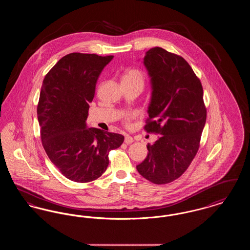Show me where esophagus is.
I'll return each mask as SVG.
<instances>
[{"label": "esophagus", "instance_id": "obj_1", "mask_svg": "<svg viewBox=\"0 0 250 250\" xmlns=\"http://www.w3.org/2000/svg\"><path fill=\"white\" fill-rule=\"evenodd\" d=\"M132 143H134V139L130 137L129 135H125V143L131 144Z\"/></svg>", "mask_w": 250, "mask_h": 250}]
</instances>
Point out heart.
Segmentation results:
<instances>
[{
  "mask_svg": "<svg viewBox=\"0 0 250 250\" xmlns=\"http://www.w3.org/2000/svg\"><path fill=\"white\" fill-rule=\"evenodd\" d=\"M123 81H128V82H140L143 83L144 81V76H143V72L138 70V69H128L126 70L125 75H124V79ZM138 116V114L136 112H126L123 114V120L125 124V125H130L131 121L135 119Z\"/></svg>",
  "mask_w": 250,
  "mask_h": 250,
  "instance_id": "1",
  "label": "heart"
}]
</instances>
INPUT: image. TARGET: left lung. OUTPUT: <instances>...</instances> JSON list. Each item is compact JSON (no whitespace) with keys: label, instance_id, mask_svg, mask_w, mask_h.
<instances>
[{"label":"left lung","instance_id":"1","mask_svg":"<svg viewBox=\"0 0 250 250\" xmlns=\"http://www.w3.org/2000/svg\"><path fill=\"white\" fill-rule=\"evenodd\" d=\"M143 62L153 88L144 130L160 136L147 144L149 153L137 169L148 181L165 185L178 179L197 155L207 111L202 83L182 56L155 47Z\"/></svg>","mask_w":250,"mask_h":250}]
</instances>
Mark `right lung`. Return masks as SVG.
<instances>
[{
	"label": "right lung",
	"instance_id": "right-lung-1",
	"mask_svg": "<svg viewBox=\"0 0 250 250\" xmlns=\"http://www.w3.org/2000/svg\"><path fill=\"white\" fill-rule=\"evenodd\" d=\"M113 56L73 52L48 72L37 105L42 145L66 178L88 183L108 166V154L124 143L121 134L88 128L89 103L100 73Z\"/></svg>",
	"mask_w": 250,
	"mask_h": 250
}]
</instances>
